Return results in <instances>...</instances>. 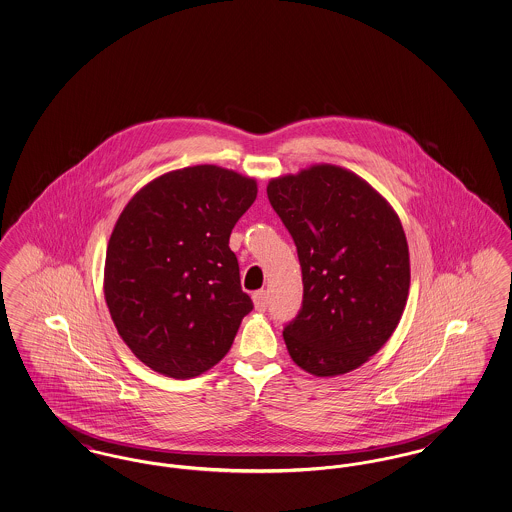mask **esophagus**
<instances>
[{
  "mask_svg": "<svg viewBox=\"0 0 512 512\" xmlns=\"http://www.w3.org/2000/svg\"><path fill=\"white\" fill-rule=\"evenodd\" d=\"M267 292H255L253 293V305L257 311H265L267 309Z\"/></svg>",
  "mask_w": 512,
  "mask_h": 512,
  "instance_id": "1",
  "label": "esophagus"
}]
</instances>
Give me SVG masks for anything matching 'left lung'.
<instances>
[{
	"label": "left lung",
	"instance_id": "1",
	"mask_svg": "<svg viewBox=\"0 0 512 512\" xmlns=\"http://www.w3.org/2000/svg\"><path fill=\"white\" fill-rule=\"evenodd\" d=\"M267 194L303 272V307L284 328L293 363L318 378L365 365L390 340L409 297L397 213L361 176L328 163L270 178Z\"/></svg>",
	"mask_w": 512,
	"mask_h": 512
}]
</instances>
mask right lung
<instances>
[{
	"label": "right lung",
	"mask_w": 512,
	"mask_h": 512,
	"mask_svg": "<svg viewBox=\"0 0 512 512\" xmlns=\"http://www.w3.org/2000/svg\"><path fill=\"white\" fill-rule=\"evenodd\" d=\"M257 180L217 165L165 172L111 232L103 293L117 332L151 370L195 378L222 361L253 303L228 247Z\"/></svg>",
	"instance_id": "obj_1"
}]
</instances>
